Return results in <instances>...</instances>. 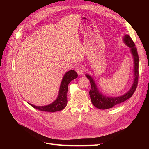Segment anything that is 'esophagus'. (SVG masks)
<instances>
[{"label": "esophagus", "mask_w": 149, "mask_h": 149, "mask_svg": "<svg viewBox=\"0 0 149 149\" xmlns=\"http://www.w3.org/2000/svg\"><path fill=\"white\" fill-rule=\"evenodd\" d=\"M75 71H76V72H77V74H78V75L82 74L84 72V71L83 67H81V66H77V67L75 68Z\"/></svg>", "instance_id": "obj_1"}]
</instances>
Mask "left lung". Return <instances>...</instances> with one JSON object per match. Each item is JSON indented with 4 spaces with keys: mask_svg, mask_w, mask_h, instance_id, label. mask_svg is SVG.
<instances>
[{
    "mask_svg": "<svg viewBox=\"0 0 149 149\" xmlns=\"http://www.w3.org/2000/svg\"><path fill=\"white\" fill-rule=\"evenodd\" d=\"M123 41L124 44L130 48V52L133 58L134 79L133 84L130 90L124 94L118 97H108L104 95L100 91L93 77L90 74H86V76L88 78L91 84V90L89 92L91 100L93 104L97 109L105 110L113 107L114 106L130 98L133 95L137 88L139 78V55L137 48L134 42L129 35H124Z\"/></svg>",
    "mask_w": 149,
    "mask_h": 149,
    "instance_id": "8db88e82",
    "label": "left lung"
}]
</instances>
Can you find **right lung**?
Returning a JSON list of instances; mask_svg holds the SVG:
<instances>
[{"instance_id": "right-lung-1", "label": "right lung", "mask_w": 149, "mask_h": 149, "mask_svg": "<svg viewBox=\"0 0 149 149\" xmlns=\"http://www.w3.org/2000/svg\"><path fill=\"white\" fill-rule=\"evenodd\" d=\"M78 77L77 73L74 70H70L63 75L59 87V93L56 99L52 103L44 106H36L29 103L32 107L42 111L56 112L64 109L67 104V92L68 84Z\"/></svg>"}]
</instances>
